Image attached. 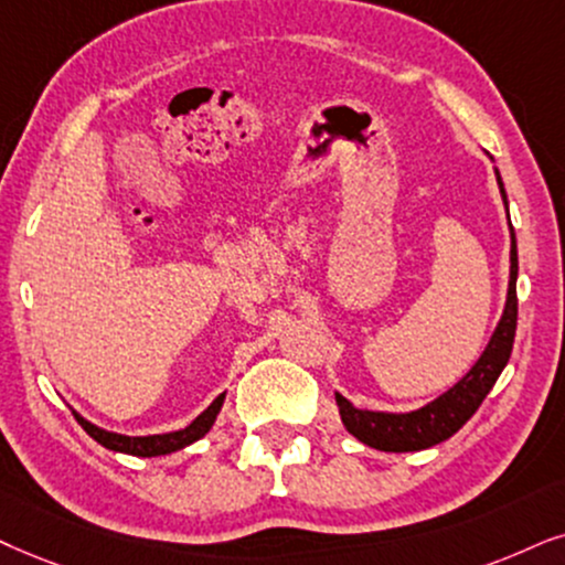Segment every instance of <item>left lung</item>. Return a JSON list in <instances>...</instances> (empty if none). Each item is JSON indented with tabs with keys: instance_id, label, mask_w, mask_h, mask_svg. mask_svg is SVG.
<instances>
[{
	"instance_id": "8db88e82",
	"label": "left lung",
	"mask_w": 565,
	"mask_h": 565,
	"mask_svg": "<svg viewBox=\"0 0 565 565\" xmlns=\"http://www.w3.org/2000/svg\"><path fill=\"white\" fill-rule=\"evenodd\" d=\"M498 184L503 182L498 177ZM505 200V192H503ZM516 274H519V258H516V237L511 230V281H509V299H505V310L501 323H498L495 333H492L488 349H484L477 365L454 385L451 391L435 398L423 409L409 414H385V412H365L352 406L344 396L335 394V404H339L341 423L356 440H362L370 448L377 451H423L435 443H443L451 438L461 425L467 423L472 414L480 409L484 396L495 385L498 375L503 373L505 362H509L513 349V335H516Z\"/></svg>"
}]
</instances>
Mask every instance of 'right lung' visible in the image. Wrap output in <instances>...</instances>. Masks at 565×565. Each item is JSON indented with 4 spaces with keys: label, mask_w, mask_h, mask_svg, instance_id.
I'll return each mask as SVG.
<instances>
[{
    "label": "right lung",
    "mask_w": 565,
    "mask_h": 565,
    "mask_svg": "<svg viewBox=\"0 0 565 565\" xmlns=\"http://www.w3.org/2000/svg\"><path fill=\"white\" fill-rule=\"evenodd\" d=\"M221 404H224V394L213 398V404L209 406V409L200 414V417L192 419L184 430L163 433V435H142V438H130V435H119V433H106V430H102V427L90 425L88 419H83L81 414H75V417H77V423L83 425V430L88 433L96 443H102L104 448H109V451L130 454V456H163L171 451H180V448L203 438V435L211 430V425L216 423V414L221 409Z\"/></svg>",
    "instance_id": "right-lung-1"
}]
</instances>
